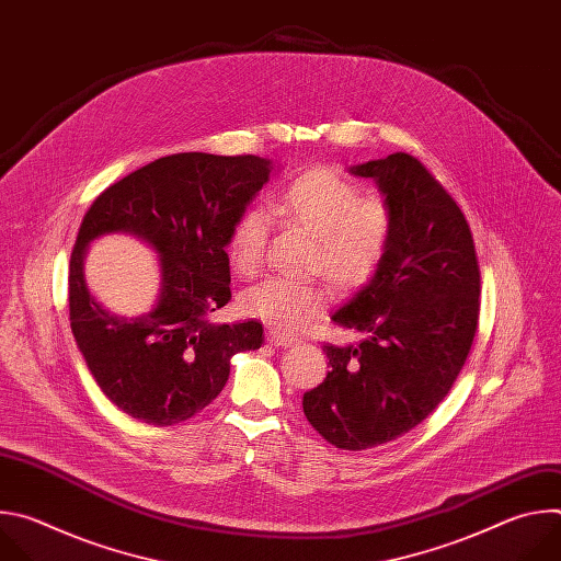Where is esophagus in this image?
<instances>
[{"label": "esophagus", "instance_id": "obj_1", "mask_svg": "<svg viewBox=\"0 0 561 561\" xmlns=\"http://www.w3.org/2000/svg\"><path fill=\"white\" fill-rule=\"evenodd\" d=\"M266 342L271 344V346H293V344H297V337H290V335H284V333H279V331H275V329H271L268 333H266Z\"/></svg>", "mask_w": 561, "mask_h": 561}]
</instances>
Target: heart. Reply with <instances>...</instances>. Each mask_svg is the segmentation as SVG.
<instances>
[{
    "label": "heart",
    "instance_id": "1",
    "mask_svg": "<svg viewBox=\"0 0 561 561\" xmlns=\"http://www.w3.org/2000/svg\"><path fill=\"white\" fill-rule=\"evenodd\" d=\"M275 210L317 239L312 268L340 290L366 284L388 253L390 206L379 197H362V188L335 171L314 169L299 175L279 193ZM266 237L264 208H251L234 221L228 237L234 273L249 277L260 271ZM327 299L322 286L273 275L239 295V310L279 333H295L324 310Z\"/></svg>",
    "mask_w": 561,
    "mask_h": 561
}]
</instances>
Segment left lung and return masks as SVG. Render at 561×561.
I'll return each mask as SVG.
<instances>
[{
  "instance_id": "left-lung-1",
  "label": "left lung",
  "mask_w": 561,
  "mask_h": 561,
  "mask_svg": "<svg viewBox=\"0 0 561 561\" xmlns=\"http://www.w3.org/2000/svg\"><path fill=\"white\" fill-rule=\"evenodd\" d=\"M351 173L386 195L392 239L333 312L362 342L324 344L331 370L304 392V415L333 446L366 450L422 424L453 388L477 333L482 273L461 208L417 157L392 152Z\"/></svg>"
}]
</instances>
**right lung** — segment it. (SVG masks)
Here are the masks:
<instances>
[{"label":"right lung","instance_id":"obj_1","mask_svg":"<svg viewBox=\"0 0 561 561\" xmlns=\"http://www.w3.org/2000/svg\"><path fill=\"white\" fill-rule=\"evenodd\" d=\"M268 173L255 154L178 152L115 182L87 210L68 266L70 329L126 415L150 426L186 422L221 392L230 357L262 346V322L217 327L210 314L230 301V230ZM117 229L146 238L163 264L156 308L130 320L94 301L81 268L88 242Z\"/></svg>","mask_w":561,"mask_h":561}]
</instances>
